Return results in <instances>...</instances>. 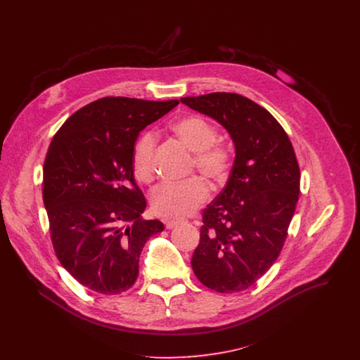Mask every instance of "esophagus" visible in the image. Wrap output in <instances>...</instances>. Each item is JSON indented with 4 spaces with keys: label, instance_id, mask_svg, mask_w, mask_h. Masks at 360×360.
<instances>
[{
    "label": "esophagus",
    "instance_id": "1",
    "mask_svg": "<svg viewBox=\"0 0 360 360\" xmlns=\"http://www.w3.org/2000/svg\"><path fill=\"white\" fill-rule=\"evenodd\" d=\"M181 223H184V220H181V219H172V220H166V221H165V227H166L167 230H170V229L177 227V226L181 224Z\"/></svg>",
    "mask_w": 360,
    "mask_h": 360
}]
</instances>
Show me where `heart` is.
<instances>
[{
	"label": "heart",
	"mask_w": 360,
	"mask_h": 360,
	"mask_svg": "<svg viewBox=\"0 0 360 360\" xmlns=\"http://www.w3.org/2000/svg\"><path fill=\"white\" fill-rule=\"evenodd\" d=\"M173 134L194 153L193 167H197L210 181L220 184L229 177L234 155L231 148L217 140L216 127L200 115H186L170 124ZM156 139L153 131L143 133L134 144L131 167L134 176L144 183L154 177ZM209 187L200 176L183 181H167L153 193V209L160 216H186L205 202Z\"/></svg>",
	"instance_id": "heart-1"
}]
</instances>
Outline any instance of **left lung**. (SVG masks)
<instances>
[{"label": "left lung", "mask_w": 360, "mask_h": 360, "mask_svg": "<svg viewBox=\"0 0 360 360\" xmlns=\"http://www.w3.org/2000/svg\"><path fill=\"white\" fill-rule=\"evenodd\" d=\"M230 133L236 159L223 191L202 210L191 259L197 278L213 291L254 285L280 255L300 197L294 147L274 116L236 93L184 97Z\"/></svg>", "instance_id": "obj_1"}]
</instances>
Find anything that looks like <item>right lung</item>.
Here are the masks:
<instances>
[{"instance_id": "add662e5", "label": "right lung", "mask_w": 360, "mask_h": 360, "mask_svg": "<svg viewBox=\"0 0 360 360\" xmlns=\"http://www.w3.org/2000/svg\"><path fill=\"white\" fill-rule=\"evenodd\" d=\"M179 100L103 97L76 110L44 159L43 201L55 255L82 285L103 295L133 287L147 240L163 230L146 220L131 155L137 136Z\"/></svg>"}]
</instances>
